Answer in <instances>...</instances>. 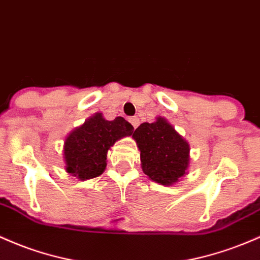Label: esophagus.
Masks as SVG:
<instances>
[{
    "label": "esophagus",
    "mask_w": 260,
    "mask_h": 260,
    "mask_svg": "<svg viewBox=\"0 0 260 260\" xmlns=\"http://www.w3.org/2000/svg\"><path fill=\"white\" fill-rule=\"evenodd\" d=\"M128 121L131 122V124H132L135 128H137L139 125V118H138V117H131Z\"/></svg>",
    "instance_id": "esophagus-1"
}]
</instances>
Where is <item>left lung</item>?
I'll use <instances>...</instances> for the list:
<instances>
[{
  "mask_svg": "<svg viewBox=\"0 0 260 260\" xmlns=\"http://www.w3.org/2000/svg\"><path fill=\"white\" fill-rule=\"evenodd\" d=\"M141 152L142 170L150 180L172 186L187 174L190 144L164 117L144 122L133 133Z\"/></svg>",
  "mask_w": 260,
  "mask_h": 260,
  "instance_id": "8db88e82",
  "label": "left lung"
}]
</instances>
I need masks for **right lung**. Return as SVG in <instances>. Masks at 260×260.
Masks as SVG:
<instances>
[{
  "label": "right lung",
  "instance_id": "1",
  "mask_svg": "<svg viewBox=\"0 0 260 260\" xmlns=\"http://www.w3.org/2000/svg\"><path fill=\"white\" fill-rule=\"evenodd\" d=\"M123 117L107 121L101 112L88 117L67 136L62 147L65 170L79 180L101 175L107 167V152L117 141L133 133Z\"/></svg>",
  "mask_w": 260,
  "mask_h": 260
}]
</instances>
